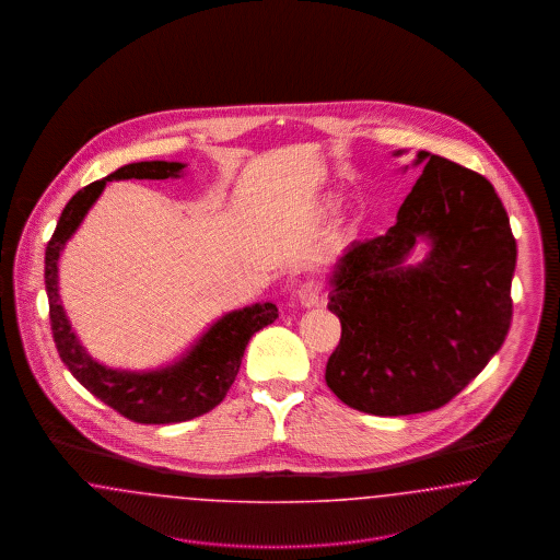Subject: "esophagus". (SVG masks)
Here are the masks:
<instances>
[{
  "mask_svg": "<svg viewBox=\"0 0 560 560\" xmlns=\"http://www.w3.org/2000/svg\"><path fill=\"white\" fill-rule=\"evenodd\" d=\"M319 285L315 281H306L298 288V300L302 302V306H315L319 302Z\"/></svg>",
  "mask_w": 560,
  "mask_h": 560,
  "instance_id": "1",
  "label": "esophagus"
}]
</instances>
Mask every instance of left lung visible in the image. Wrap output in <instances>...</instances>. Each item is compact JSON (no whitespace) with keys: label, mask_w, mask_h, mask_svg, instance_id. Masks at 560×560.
<instances>
[{"label":"left lung","mask_w":560,"mask_h":560,"mask_svg":"<svg viewBox=\"0 0 560 560\" xmlns=\"http://www.w3.org/2000/svg\"><path fill=\"white\" fill-rule=\"evenodd\" d=\"M422 176L395 226L354 243L329 279L342 323L325 382L348 407L409 416L443 407L502 348L512 320L516 241L491 183L453 161L418 153ZM418 236L428 260L402 268Z\"/></svg>","instance_id":"1"}]
</instances>
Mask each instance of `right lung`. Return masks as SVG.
<instances>
[{
  "mask_svg": "<svg viewBox=\"0 0 560 560\" xmlns=\"http://www.w3.org/2000/svg\"><path fill=\"white\" fill-rule=\"evenodd\" d=\"M183 163L140 161L119 167L107 178L78 190L65 206L52 240L46 247V292L50 302V325L62 363L83 388L138 424L187 422L212 411L226 397L241 368L249 338L279 317L272 302L254 304L215 320L208 334L178 363L158 372H119L96 363L71 331L58 298V256L67 240L78 231L83 215L110 180H165L178 176Z\"/></svg>",
  "mask_w": 560,
  "mask_h": 560,
  "instance_id": "obj_1",
  "label": "right lung"
}]
</instances>
